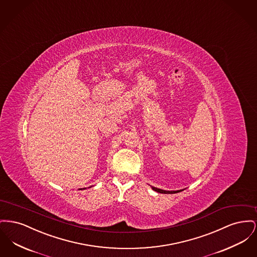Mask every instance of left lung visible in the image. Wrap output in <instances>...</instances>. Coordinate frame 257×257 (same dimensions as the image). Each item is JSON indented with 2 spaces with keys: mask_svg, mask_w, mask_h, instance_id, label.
Instances as JSON below:
<instances>
[{
  "mask_svg": "<svg viewBox=\"0 0 257 257\" xmlns=\"http://www.w3.org/2000/svg\"><path fill=\"white\" fill-rule=\"evenodd\" d=\"M152 189H154L155 191L160 192V193H177V192L182 191V189H180V190H163V189H158V188H155V187H152Z\"/></svg>",
  "mask_w": 257,
  "mask_h": 257,
  "instance_id": "8db88e82",
  "label": "left lung"
}]
</instances>
